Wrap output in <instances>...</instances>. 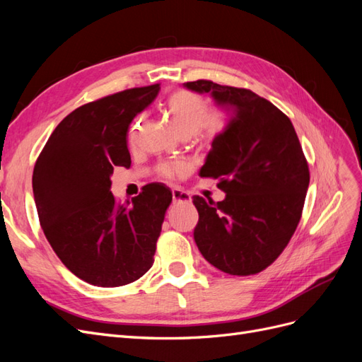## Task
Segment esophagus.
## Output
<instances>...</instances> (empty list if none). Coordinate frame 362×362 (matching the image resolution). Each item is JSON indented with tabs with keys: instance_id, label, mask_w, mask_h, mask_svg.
Segmentation results:
<instances>
[{
	"instance_id": "34e87169",
	"label": "esophagus",
	"mask_w": 362,
	"mask_h": 362,
	"mask_svg": "<svg viewBox=\"0 0 362 362\" xmlns=\"http://www.w3.org/2000/svg\"><path fill=\"white\" fill-rule=\"evenodd\" d=\"M192 198L190 194L182 190V189H173L172 190V201L173 204H180V202H189Z\"/></svg>"
}]
</instances>
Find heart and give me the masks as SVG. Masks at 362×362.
<instances>
[{
    "mask_svg": "<svg viewBox=\"0 0 362 362\" xmlns=\"http://www.w3.org/2000/svg\"><path fill=\"white\" fill-rule=\"evenodd\" d=\"M166 112L173 128L184 137L196 136L204 145H210L222 134L226 125V113L222 108H206L204 98L190 90H178L170 95L166 103ZM144 116H137L131 124V137H134L140 128ZM187 170L181 161L164 163L158 172L164 178H173Z\"/></svg>",
    "mask_w": 362,
    "mask_h": 362,
    "instance_id": "1",
    "label": "heart"
}]
</instances>
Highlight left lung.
I'll use <instances>...</instances> for the list:
<instances>
[{
    "instance_id": "1",
    "label": "left lung",
    "mask_w": 362,
    "mask_h": 362,
    "mask_svg": "<svg viewBox=\"0 0 362 362\" xmlns=\"http://www.w3.org/2000/svg\"><path fill=\"white\" fill-rule=\"evenodd\" d=\"M184 86L211 93L229 113L199 172L218 180L226 196L221 202L194 196V242L218 270L255 275L282 254L300 221L310 184L300 141L291 120L249 89L210 80Z\"/></svg>"
}]
</instances>
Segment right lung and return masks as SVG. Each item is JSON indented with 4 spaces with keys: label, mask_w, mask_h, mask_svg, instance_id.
I'll return each mask as SVG.
<instances>
[{
    "label": "right lung",
    "mask_w": 362,
    "mask_h": 362,
    "mask_svg": "<svg viewBox=\"0 0 362 362\" xmlns=\"http://www.w3.org/2000/svg\"><path fill=\"white\" fill-rule=\"evenodd\" d=\"M160 84L134 87L75 108L52 131L33 170L39 222L75 276L96 287L137 281L154 262L172 192L152 182L115 199V166H131L127 133Z\"/></svg>",
    "instance_id": "add662e5"
}]
</instances>
